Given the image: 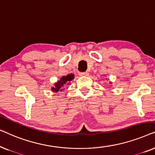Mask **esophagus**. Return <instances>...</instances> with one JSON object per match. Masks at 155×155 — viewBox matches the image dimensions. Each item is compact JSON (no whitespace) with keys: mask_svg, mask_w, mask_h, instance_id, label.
Wrapping results in <instances>:
<instances>
[{"mask_svg":"<svg viewBox=\"0 0 155 155\" xmlns=\"http://www.w3.org/2000/svg\"><path fill=\"white\" fill-rule=\"evenodd\" d=\"M79 75L80 76H87L89 75V73L88 72H80V73H79Z\"/></svg>","mask_w":155,"mask_h":155,"instance_id":"1","label":"esophagus"}]
</instances>
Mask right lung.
<instances>
[{
  "label": "right lung",
  "mask_w": 155,
  "mask_h": 155,
  "mask_svg": "<svg viewBox=\"0 0 155 155\" xmlns=\"http://www.w3.org/2000/svg\"><path fill=\"white\" fill-rule=\"evenodd\" d=\"M73 79V74H70V75H67L66 76H63L62 78H61L60 80H58V82L55 83L54 87H53L51 88V90L54 92H58L59 91L62 92L64 87L66 85V84H68Z\"/></svg>",
  "instance_id": "1"
}]
</instances>
